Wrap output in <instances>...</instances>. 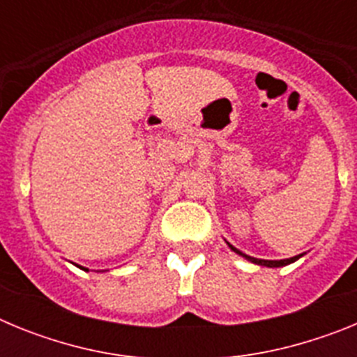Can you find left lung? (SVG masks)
Masks as SVG:
<instances>
[{"instance_id":"left-lung-1","label":"left lung","mask_w":357,"mask_h":357,"mask_svg":"<svg viewBox=\"0 0 357 357\" xmlns=\"http://www.w3.org/2000/svg\"><path fill=\"white\" fill-rule=\"evenodd\" d=\"M227 245H229V247H230V250H234L236 254H239V255H241V257H245V259H247V261H250V263H254V264H259V266H268V268H280V266H286V264H291V263H295L296 259H301L302 255H304V254H301V255H295V257H289V259H279V261L255 259V257H250V255H247V254H243V252H239L238 248H236V247H232V245H230V243H227Z\"/></svg>"}]
</instances>
